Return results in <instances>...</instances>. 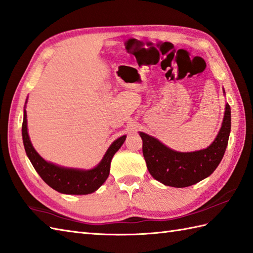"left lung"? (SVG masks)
Instances as JSON below:
<instances>
[{"label": "left lung", "instance_id": "1", "mask_svg": "<svg viewBox=\"0 0 253 253\" xmlns=\"http://www.w3.org/2000/svg\"><path fill=\"white\" fill-rule=\"evenodd\" d=\"M230 132V106L225 107L223 124L215 140L209 148L196 152H177L158 139L140 132L142 153L149 173L162 184L176 188L195 185L211 175L221 162Z\"/></svg>", "mask_w": 253, "mask_h": 253}]
</instances>
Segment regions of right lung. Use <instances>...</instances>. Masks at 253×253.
I'll return each instance as SVG.
<instances>
[{"label":"right lung","mask_w":253,"mask_h":253,"mask_svg":"<svg viewBox=\"0 0 253 253\" xmlns=\"http://www.w3.org/2000/svg\"><path fill=\"white\" fill-rule=\"evenodd\" d=\"M23 140L26 153L28 155L31 164L34 165L37 173L53 189L66 195H88L95 191L106 180L110 174V166L112 158L118 151L126 136H122L111 144L104 158L100 164L90 170H82L74 169H65L61 166L46 162L42 159L32 147L27 131V114L24 111L23 121Z\"/></svg>","instance_id":"obj_1"}]
</instances>
